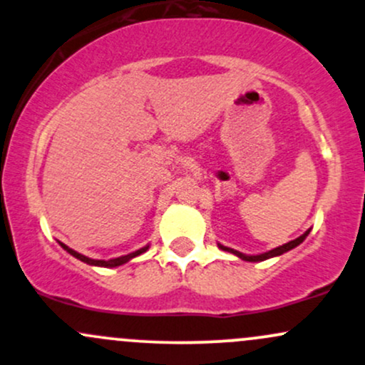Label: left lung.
Returning <instances> with one entry per match:
<instances>
[{"mask_svg":"<svg viewBox=\"0 0 365 365\" xmlns=\"http://www.w3.org/2000/svg\"><path fill=\"white\" fill-rule=\"evenodd\" d=\"M307 235H309V230L304 233L302 237L295 238V240L288 242V244H284V245L276 247V249L269 250V252H264V254H259V255H245V254H242V252H237V250H233V249H228V247H223V245H220V247H221V249H223V250H228V252H233L235 255H238V257L244 259V261L259 262V261H264V259H269V257H274V255H282L283 252H288V250H292L293 247H297L299 244H302V242L305 240V237H307Z\"/></svg>","mask_w":365,"mask_h":365,"instance_id":"left-lung-1","label":"left lung"}]
</instances>
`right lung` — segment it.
<instances>
[{
  "instance_id": "add662e5",
  "label": "right lung",
  "mask_w": 365,
  "mask_h": 365,
  "mask_svg": "<svg viewBox=\"0 0 365 365\" xmlns=\"http://www.w3.org/2000/svg\"><path fill=\"white\" fill-rule=\"evenodd\" d=\"M61 247H63V249L66 250V252H68V254H72L73 257L81 259L82 262L92 264V266H103V267H116V266H121V264H125V262H127V261H130V259H132V257H135V255H140L142 252H145V250H148V247H144V249L137 250V252H132V254H128V255H121V257L110 259V261H98V259H89V257H86V255H82V254L75 252V250L68 249V247H66L65 244H61Z\"/></svg>"
}]
</instances>
